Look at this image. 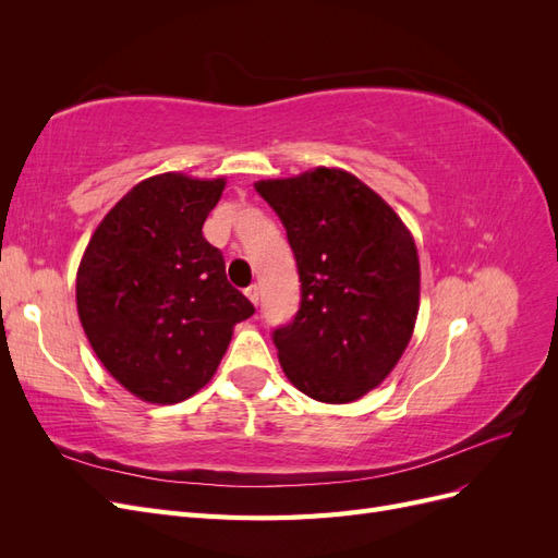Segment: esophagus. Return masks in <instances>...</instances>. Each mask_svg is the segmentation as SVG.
<instances>
[{
	"label": "esophagus",
	"mask_w": 558,
	"mask_h": 558,
	"mask_svg": "<svg viewBox=\"0 0 558 558\" xmlns=\"http://www.w3.org/2000/svg\"><path fill=\"white\" fill-rule=\"evenodd\" d=\"M246 298L253 302V305H258L260 302V286L258 283H251L246 289Z\"/></svg>",
	"instance_id": "1"
}]
</instances>
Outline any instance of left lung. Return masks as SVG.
I'll return each instance as SVG.
<instances>
[{
	"label": "left lung",
	"instance_id": "left-lung-1",
	"mask_svg": "<svg viewBox=\"0 0 558 558\" xmlns=\"http://www.w3.org/2000/svg\"><path fill=\"white\" fill-rule=\"evenodd\" d=\"M300 275V310L272 332L286 377L320 402H351L400 361L418 312V256L400 216L344 170L256 183Z\"/></svg>",
	"mask_w": 558,
	"mask_h": 558
}]
</instances>
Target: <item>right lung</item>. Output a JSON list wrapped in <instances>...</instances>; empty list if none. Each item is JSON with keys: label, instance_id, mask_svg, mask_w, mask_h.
<instances>
[{"label": "right lung", "instance_id": "right-lung-1", "mask_svg": "<svg viewBox=\"0 0 558 558\" xmlns=\"http://www.w3.org/2000/svg\"><path fill=\"white\" fill-rule=\"evenodd\" d=\"M226 179L150 177L118 202L76 275L81 326L111 377L146 402L174 404L205 386L253 305L226 277L202 226Z\"/></svg>", "mask_w": 558, "mask_h": 558}]
</instances>
